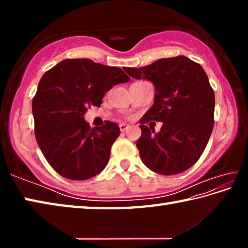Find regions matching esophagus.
Instances as JSON below:
<instances>
[{
  "instance_id": "34e87169",
  "label": "esophagus",
  "mask_w": 248,
  "mask_h": 248,
  "mask_svg": "<svg viewBox=\"0 0 248 248\" xmlns=\"http://www.w3.org/2000/svg\"><path fill=\"white\" fill-rule=\"evenodd\" d=\"M119 128H120V131H121V132H124L125 130H127V129L129 128V125L125 124H119Z\"/></svg>"
}]
</instances>
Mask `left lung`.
<instances>
[{"instance_id":"1","label":"left lung","mask_w":248,"mask_h":248,"mask_svg":"<svg viewBox=\"0 0 248 248\" xmlns=\"http://www.w3.org/2000/svg\"><path fill=\"white\" fill-rule=\"evenodd\" d=\"M124 71L155 89L154 104L140 120L137 148L142 162L161 175L188 170L202 154L215 124V93L202 66L178 56ZM150 120L163 123L161 132L144 125Z\"/></svg>"}]
</instances>
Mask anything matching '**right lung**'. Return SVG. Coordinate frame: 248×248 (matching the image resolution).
<instances>
[{"instance_id": "1", "label": "right lung", "mask_w": 248, "mask_h": 248, "mask_svg": "<svg viewBox=\"0 0 248 248\" xmlns=\"http://www.w3.org/2000/svg\"><path fill=\"white\" fill-rule=\"evenodd\" d=\"M129 81L120 68L90 59H66L43 75L32 99L35 136L58 174L85 180L106 167L120 129L111 121L92 129L84 115L89 106L99 107L112 86Z\"/></svg>"}]
</instances>
